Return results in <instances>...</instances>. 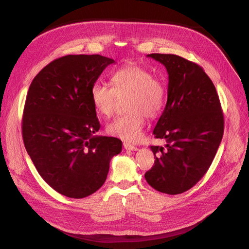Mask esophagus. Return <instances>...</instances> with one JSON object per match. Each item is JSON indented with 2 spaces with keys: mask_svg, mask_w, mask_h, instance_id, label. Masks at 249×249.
Returning <instances> with one entry per match:
<instances>
[{
  "mask_svg": "<svg viewBox=\"0 0 249 249\" xmlns=\"http://www.w3.org/2000/svg\"><path fill=\"white\" fill-rule=\"evenodd\" d=\"M124 147L126 149V150H137V146H135L133 144H131V143H127V142H124Z\"/></svg>",
  "mask_w": 249,
  "mask_h": 249,
  "instance_id": "34e87169",
  "label": "esophagus"
}]
</instances>
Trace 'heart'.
<instances>
[{"instance_id": "obj_1", "label": "heart", "mask_w": 249, "mask_h": 249, "mask_svg": "<svg viewBox=\"0 0 249 249\" xmlns=\"http://www.w3.org/2000/svg\"><path fill=\"white\" fill-rule=\"evenodd\" d=\"M112 88L102 82H95L90 89L94 109L105 118L111 117L119 100H125L126 114L107 125L111 136L125 141H137L145 124V116L154 118L162 111L165 103V88L153 76L152 71L139 64H126L113 72Z\"/></svg>"}]
</instances>
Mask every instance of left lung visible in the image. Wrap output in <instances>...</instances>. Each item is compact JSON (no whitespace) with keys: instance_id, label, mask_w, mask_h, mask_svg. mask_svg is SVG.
<instances>
[{"instance_id":"8db88e82","label":"left lung","mask_w":249,"mask_h":249,"mask_svg":"<svg viewBox=\"0 0 249 249\" xmlns=\"http://www.w3.org/2000/svg\"><path fill=\"white\" fill-rule=\"evenodd\" d=\"M168 72L167 103L155 126L167 144L150 146L155 164L145 172L157 191L179 194L206 175L223 136L224 118L212 80L198 64L171 54H150Z\"/></svg>"}]
</instances>
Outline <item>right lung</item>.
I'll use <instances>...</instances> for the list:
<instances>
[{
	"instance_id": "add662e5",
	"label": "right lung",
	"mask_w": 249,
	"mask_h": 249,
	"mask_svg": "<svg viewBox=\"0 0 249 249\" xmlns=\"http://www.w3.org/2000/svg\"><path fill=\"white\" fill-rule=\"evenodd\" d=\"M114 60L67 55L49 63L29 87L21 122L27 153L40 177L60 194L83 198L105 183L118 138L97 136L90 89Z\"/></svg>"
}]
</instances>
